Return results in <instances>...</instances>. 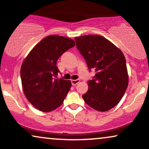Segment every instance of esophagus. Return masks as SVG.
Returning a JSON list of instances; mask_svg holds the SVG:
<instances>
[{
	"label": "esophagus",
	"instance_id": "obj_1",
	"mask_svg": "<svg viewBox=\"0 0 149 149\" xmlns=\"http://www.w3.org/2000/svg\"><path fill=\"white\" fill-rule=\"evenodd\" d=\"M79 81H80L79 79H75V80L74 79H72V80H71L72 84L73 86L77 85V84L79 83Z\"/></svg>",
	"mask_w": 149,
	"mask_h": 149
}]
</instances>
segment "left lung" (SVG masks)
<instances>
[{"label": "left lung", "mask_w": 149, "mask_h": 149, "mask_svg": "<svg viewBox=\"0 0 149 149\" xmlns=\"http://www.w3.org/2000/svg\"><path fill=\"white\" fill-rule=\"evenodd\" d=\"M77 47L95 74L88 81V90L82 95L93 109L106 111L120 102L128 86L126 61L123 52L112 42L98 35L74 38Z\"/></svg>", "instance_id": "1"}]
</instances>
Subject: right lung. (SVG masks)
I'll return each mask as SVG.
<instances>
[{
	"label": "right lung",
	"mask_w": 149,
	"mask_h": 149,
	"mask_svg": "<svg viewBox=\"0 0 149 149\" xmlns=\"http://www.w3.org/2000/svg\"><path fill=\"white\" fill-rule=\"evenodd\" d=\"M75 46L70 38L49 36L33 48L23 61L21 79L26 98L38 110L53 111L63 102L71 87L70 80L57 78L56 61L64 52Z\"/></svg>",
	"instance_id": "add662e5"
}]
</instances>
